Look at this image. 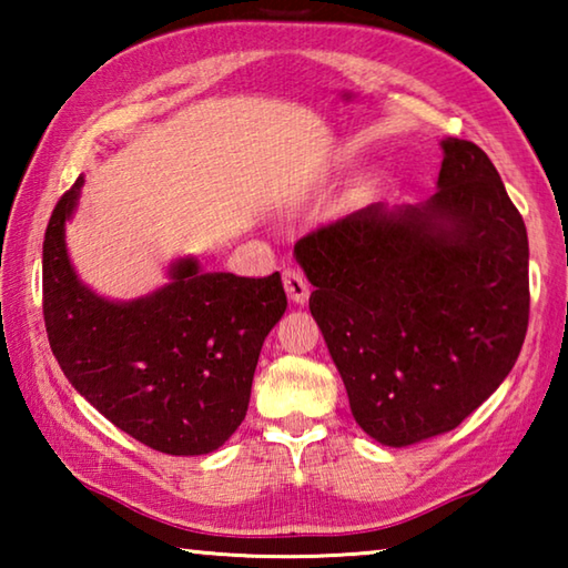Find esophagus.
Segmentation results:
<instances>
[{
	"label": "esophagus",
	"mask_w": 568,
	"mask_h": 568,
	"mask_svg": "<svg viewBox=\"0 0 568 568\" xmlns=\"http://www.w3.org/2000/svg\"><path fill=\"white\" fill-rule=\"evenodd\" d=\"M283 285H285L287 297H291V301L297 305H305L307 297H311V285H307L305 275L301 271H295V267H285Z\"/></svg>",
	"instance_id": "obj_1"
}]
</instances>
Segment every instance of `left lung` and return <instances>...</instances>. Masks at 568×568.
<instances>
[{
  "label": "left lung",
  "mask_w": 568,
  "mask_h": 568,
  "mask_svg": "<svg viewBox=\"0 0 568 568\" xmlns=\"http://www.w3.org/2000/svg\"><path fill=\"white\" fill-rule=\"evenodd\" d=\"M426 203H373L297 240L311 313L358 426L403 448L454 430L501 386L528 325V237L494 162L440 140Z\"/></svg>",
  "instance_id": "left-lung-1"
}]
</instances>
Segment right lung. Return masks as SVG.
Returning a JSON list of instances; mask_svg holds the SVG:
<instances>
[{"mask_svg":"<svg viewBox=\"0 0 568 568\" xmlns=\"http://www.w3.org/2000/svg\"><path fill=\"white\" fill-rule=\"evenodd\" d=\"M84 178L57 203L44 233L42 293L50 348L67 381L134 440L170 456L213 454L243 423L261 348L283 318L281 273H203L195 257L134 301L84 285L64 225Z\"/></svg>","mask_w":568,"mask_h":568,"instance_id":"1","label":"right lung"}]
</instances>
